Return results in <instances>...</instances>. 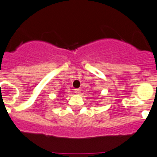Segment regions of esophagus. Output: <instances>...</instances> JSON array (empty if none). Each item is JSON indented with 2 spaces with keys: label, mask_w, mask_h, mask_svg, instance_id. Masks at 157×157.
<instances>
[{
  "label": "esophagus",
  "mask_w": 157,
  "mask_h": 157,
  "mask_svg": "<svg viewBox=\"0 0 157 157\" xmlns=\"http://www.w3.org/2000/svg\"><path fill=\"white\" fill-rule=\"evenodd\" d=\"M74 91L76 94H80L81 93V89H76Z\"/></svg>",
  "instance_id": "obj_1"
}]
</instances>
